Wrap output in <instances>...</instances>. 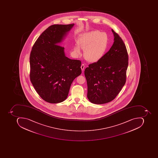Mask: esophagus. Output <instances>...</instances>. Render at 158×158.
I'll return each mask as SVG.
<instances>
[{"label":"esophagus","instance_id":"1","mask_svg":"<svg viewBox=\"0 0 158 158\" xmlns=\"http://www.w3.org/2000/svg\"><path fill=\"white\" fill-rule=\"evenodd\" d=\"M81 70L84 71V69H85V64H81Z\"/></svg>","mask_w":158,"mask_h":158}]
</instances>
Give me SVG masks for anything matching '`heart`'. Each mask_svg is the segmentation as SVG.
<instances>
[{
	"label": "heart",
	"mask_w": 158,
	"mask_h": 158,
	"mask_svg": "<svg viewBox=\"0 0 158 158\" xmlns=\"http://www.w3.org/2000/svg\"><path fill=\"white\" fill-rule=\"evenodd\" d=\"M80 48L85 49L84 56L87 61L96 62L102 58L107 49L109 38L107 34L99 30H93L84 33L77 41ZM78 45L74 51L78 55L81 54L80 48Z\"/></svg>",
	"instance_id": "obj_1"
}]
</instances>
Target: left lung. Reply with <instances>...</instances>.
<instances>
[{"label": "left lung", "instance_id": "left-lung-1", "mask_svg": "<svg viewBox=\"0 0 158 158\" xmlns=\"http://www.w3.org/2000/svg\"><path fill=\"white\" fill-rule=\"evenodd\" d=\"M112 32L114 41L110 49L85 70L87 98L94 104H104L113 101L126 83L128 52L121 37L113 29Z\"/></svg>", "mask_w": 158, "mask_h": 158}]
</instances>
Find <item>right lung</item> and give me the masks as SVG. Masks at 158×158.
<instances>
[{"label":"right lung","mask_w":158,"mask_h":158,"mask_svg":"<svg viewBox=\"0 0 158 158\" xmlns=\"http://www.w3.org/2000/svg\"><path fill=\"white\" fill-rule=\"evenodd\" d=\"M73 25L50 26L30 53V81L39 96L49 103L64 101L73 80L81 73V61L65 56L64 48L57 44Z\"/></svg>","instance_id":"obj_1"}]
</instances>
